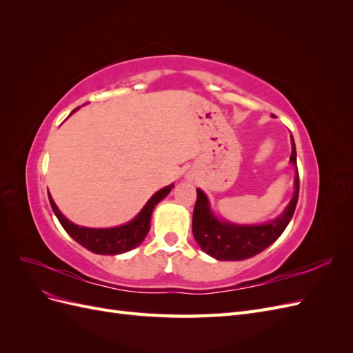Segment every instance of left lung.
<instances>
[{"mask_svg":"<svg viewBox=\"0 0 353 353\" xmlns=\"http://www.w3.org/2000/svg\"><path fill=\"white\" fill-rule=\"evenodd\" d=\"M290 162L296 168L294 193L280 216L258 225H241L215 215L205 191L197 188L193 212V234L200 249L218 261H243L256 256L279 239L292 221L299 199V172L296 145L292 135Z\"/></svg>","mask_w":353,"mask_h":353,"instance_id":"obj_1","label":"left lung"}]
</instances>
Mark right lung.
Wrapping results in <instances>:
<instances>
[{"instance_id": "add662e5", "label": "right lung", "mask_w": 353, "mask_h": 353, "mask_svg": "<svg viewBox=\"0 0 353 353\" xmlns=\"http://www.w3.org/2000/svg\"><path fill=\"white\" fill-rule=\"evenodd\" d=\"M79 108L74 109L72 113H74ZM172 188L174 184L159 190L157 193H154L148 199L144 208L138 212V215L134 219L123 223V225L112 228H90L77 225V223H73L63 215L50 193L48 199L52 212H54V215L61 223V227L65 228V231L74 241L83 245L85 249H88L90 252L97 254H121L135 249L137 245H140L143 243L148 230H150V219L156 205L160 200H163Z\"/></svg>"}]
</instances>
